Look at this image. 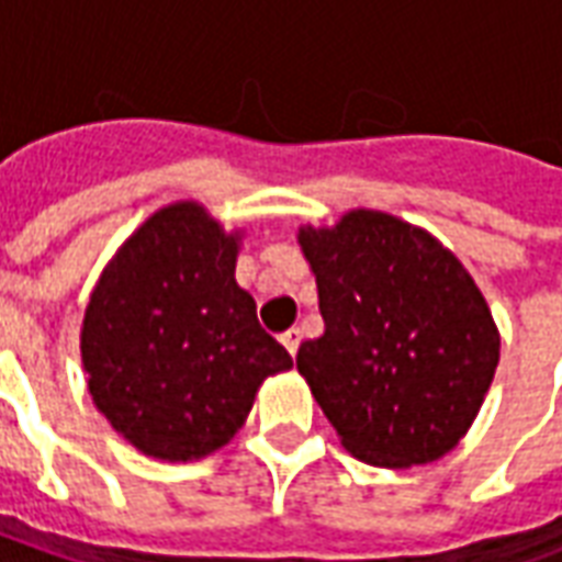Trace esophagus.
<instances>
[{
  "label": "esophagus",
  "instance_id": "34e87169",
  "mask_svg": "<svg viewBox=\"0 0 562 562\" xmlns=\"http://www.w3.org/2000/svg\"><path fill=\"white\" fill-rule=\"evenodd\" d=\"M280 342H282V346H285V349H289V355H292V358H294V355H297V346H301V330L289 328L280 337Z\"/></svg>",
  "mask_w": 562,
  "mask_h": 562
}]
</instances>
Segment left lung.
Returning <instances> with one entry per match:
<instances>
[{
  "mask_svg": "<svg viewBox=\"0 0 562 562\" xmlns=\"http://www.w3.org/2000/svg\"><path fill=\"white\" fill-rule=\"evenodd\" d=\"M325 334L297 373L355 458L403 470L458 446L499 361L484 294L434 234L382 210L297 232Z\"/></svg>",
  "mask_w": 562,
  "mask_h": 562,
  "instance_id": "obj_1",
  "label": "left lung"
}]
</instances>
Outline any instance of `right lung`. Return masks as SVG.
I'll list each match as a JSON object with an SVG mask.
<instances>
[{"label":"right lung","instance_id":"1","mask_svg":"<svg viewBox=\"0 0 562 562\" xmlns=\"http://www.w3.org/2000/svg\"><path fill=\"white\" fill-rule=\"evenodd\" d=\"M240 232L198 201L156 210L90 294L80 358L92 403L159 460H198L244 427L256 391L292 367L234 280Z\"/></svg>","mask_w":562,"mask_h":562}]
</instances>
